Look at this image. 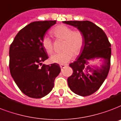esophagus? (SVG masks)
Returning <instances> with one entry per match:
<instances>
[{
    "label": "esophagus",
    "instance_id": "obj_1",
    "mask_svg": "<svg viewBox=\"0 0 121 121\" xmlns=\"http://www.w3.org/2000/svg\"><path fill=\"white\" fill-rule=\"evenodd\" d=\"M65 67H67V65H60V68L61 70H63V69H64Z\"/></svg>",
    "mask_w": 121,
    "mask_h": 121
}]
</instances>
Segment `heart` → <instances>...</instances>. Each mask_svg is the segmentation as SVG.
<instances>
[{"label": "heart", "instance_id": "heart-1", "mask_svg": "<svg viewBox=\"0 0 121 121\" xmlns=\"http://www.w3.org/2000/svg\"><path fill=\"white\" fill-rule=\"evenodd\" d=\"M53 35L58 39H63L62 49L63 51L56 53L51 57L52 62L58 64H65L74 56H78L82 50L85 37L81 30H73L69 26L60 25L54 27L51 31ZM42 45L48 54H51L54 50L52 40L48 36H44L42 39Z\"/></svg>", "mask_w": 121, "mask_h": 121}]
</instances>
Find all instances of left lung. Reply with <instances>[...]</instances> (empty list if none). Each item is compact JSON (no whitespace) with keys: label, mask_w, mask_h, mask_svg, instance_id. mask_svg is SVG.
<instances>
[{"label":"left lung","mask_w":121,"mask_h":121,"mask_svg":"<svg viewBox=\"0 0 121 121\" xmlns=\"http://www.w3.org/2000/svg\"><path fill=\"white\" fill-rule=\"evenodd\" d=\"M63 23L77 27L84 35L85 43L82 52L77 60L70 64L72 75L67 79L68 84L74 93L82 96L93 94L99 89L109 72L111 44L101 28L89 21H65ZM101 58L104 60L102 69L93 70L89 66L88 60ZM90 71H93L91 74Z\"/></svg>","instance_id":"obj_1"}]
</instances>
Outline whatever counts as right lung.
I'll list each match as a JSON object with an SVG mask.
<instances>
[{"instance_id":"right-lung-1","label":"right lung","mask_w":121,"mask_h":121,"mask_svg":"<svg viewBox=\"0 0 121 121\" xmlns=\"http://www.w3.org/2000/svg\"><path fill=\"white\" fill-rule=\"evenodd\" d=\"M56 22H32L20 30L10 45L11 75L22 93L30 98H40L49 93L60 72L58 63L42 65L48 59L42 39Z\"/></svg>"}]
</instances>
